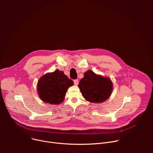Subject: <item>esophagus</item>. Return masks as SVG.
I'll return each instance as SVG.
<instances>
[{
  "mask_svg": "<svg viewBox=\"0 0 153 153\" xmlns=\"http://www.w3.org/2000/svg\"><path fill=\"white\" fill-rule=\"evenodd\" d=\"M74 85H77L79 84V81L77 79H75V80H74Z\"/></svg>",
  "mask_w": 153,
  "mask_h": 153,
  "instance_id": "obj_1",
  "label": "esophagus"
}]
</instances>
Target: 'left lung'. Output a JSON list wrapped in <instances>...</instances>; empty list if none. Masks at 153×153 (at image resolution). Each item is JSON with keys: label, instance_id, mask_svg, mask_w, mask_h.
<instances>
[{"label": "left lung", "instance_id": "1", "mask_svg": "<svg viewBox=\"0 0 153 153\" xmlns=\"http://www.w3.org/2000/svg\"><path fill=\"white\" fill-rule=\"evenodd\" d=\"M78 87L86 100L97 103L107 100L113 90L110 78L96 74L91 70L85 72Z\"/></svg>", "mask_w": 153, "mask_h": 153}]
</instances>
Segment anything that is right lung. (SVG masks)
Masks as SVG:
<instances>
[{"instance_id": "1", "label": "right lung", "mask_w": 153, "mask_h": 153, "mask_svg": "<svg viewBox=\"0 0 153 153\" xmlns=\"http://www.w3.org/2000/svg\"><path fill=\"white\" fill-rule=\"evenodd\" d=\"M74 82L62 71L56 70L39 78L37 84V92L44 102L59 104L64 100L68 88Z\"/></svg>"}]
</instances>
